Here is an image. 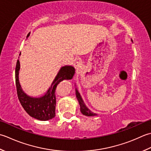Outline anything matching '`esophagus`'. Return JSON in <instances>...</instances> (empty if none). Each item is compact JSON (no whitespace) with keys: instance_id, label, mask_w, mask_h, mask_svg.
Segmentation results:
<instances>
[{"instance_id":"1","label":"esophagus","mask_w":151,"mask_h":151,"mask_svg":"<svg viewBox=\"0 0 151 151\" xmlns=\"http://www.w3.org/2000/svg\"><path fill=\"white\" fill-rule=\"evenodd\" d=\"M74 68L76 69L77 72H79L80 70L81 69V67H82V63L81 61H77L74 63Z\"/></svg>"}]
</instances>
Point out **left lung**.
<instances>
[{
	"mask_svg": "<svg viewBox=\"0 0 151 151\" xmlns=\"http://www.w3.org/2000/svg\"><path fill=\"white\" fill-rule=\"evenodd\" d=\"M76 97L78 98V101H79V104L80 105V110H81V112L83 115H86V116H94V115H96V114H95V113H93L92 111H91L90 110H89L86 106L85 105V104L83 102V101L82 98L80 96L79 93H78V91H77L76 89Z\"/></svg>",
	"mask_w": 151,
	"mask_h": 151,
	"instance_id": "left-lung-1",
	"label": "left lung"
}]
</instances>
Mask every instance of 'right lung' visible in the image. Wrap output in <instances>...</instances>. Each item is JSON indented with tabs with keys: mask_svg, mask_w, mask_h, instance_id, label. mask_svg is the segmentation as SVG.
Wrapping results in <instances>:
<instances>
[{
	"mask_svg": "<svg viewBox=\"0 0 151 151\" xmlns=\"http://www.w3.org/2000/svg\"><path fill=\"white\" fill-rule=\"evenodd\" d=\"M19 69L20 63L18 59L15 67V85L18 99L24 109L30 116L40 121H47L54 118L56 106L55 90L60 82L64 79H71L73 78L75 73L74 68L71 66L61 68L47 93L40 98L30 97L22 91L18 76Z\"/></svg>",
	"mask_w": 151,
	"mask_h": 151,
	"instance_id": "obj_1",
	"label": "right lung"
}]
</instances>
